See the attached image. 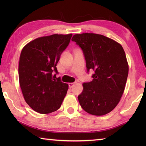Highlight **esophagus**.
<instances>
[{"instance_id": "1", "label": "esophagus", "mask_w": 146, "mask_h": 146, "mask_svg": "<svg viewBox=\"0 0 146 146\" xmlns=\"http://www.w3.org/2000/svg\"><path fill=\"white\" fill-rule=\"evenodd\" d=\"M75 85V83H69V87L70 88H71Z\"/></svg>"}]
</instances>
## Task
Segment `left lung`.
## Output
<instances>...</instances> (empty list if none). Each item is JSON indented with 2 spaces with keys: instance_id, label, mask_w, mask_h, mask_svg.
I'll return each instance as SVG.
<instances>
[{
  "instance_id": "1",
  "label": "left lung",
  "mask_w": 146,
  "mask_h": 146,
  "mask_svg": "<svg viewBox=\"0 0 146 146\" xmlns=\"http://www.w3.org/2000/svg\"><path fill=\"white\" fill-rule=\"evenodd\" d=\"M83 50L87 71L93 70V80L83 84L78 98L82 108L94 115L112 111L124 92L129 73L125 51L119 42L95 33L75 35L72 39Z\"/></svg>"
}]
</instances>
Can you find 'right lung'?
<instances>
[{
    "label": "right lung",
    "instance_id": "obj_1",
    "mask_svg": "<svg viewBox=\"0 0 146 146\" xmlns=\"http://www.w3.org/2000/svg\"><path fill=\"white\" fill-rule=\"evenodd\" d=\"M71 36L55 34L40 37L22 49L18 70L22 93L29 106L39 113L59 109L66 95L68 85L56 78V66Z\"/></svg>",
    "mask_w": 146,
    "mask_h": 146
}]
</instances>
